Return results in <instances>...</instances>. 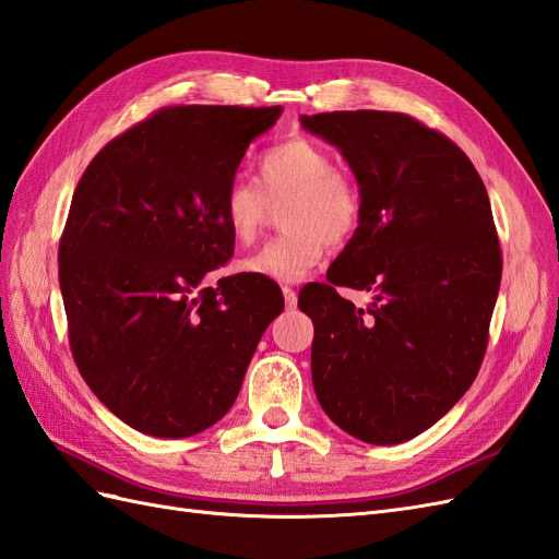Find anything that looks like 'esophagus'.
<instances>
[{
	"instance_id": "1",
	"label": "esophagus",
	"mask_w": 559,
	"mask_h": 559,
	"mask_svg": "<svg viewBox=\"0 0 559 559\" xmlns=\"http://www.w3.org/2000/svg\"><path fill=\"white\" fill-rule=\"evenodd\" d=\"M283 297H285V307L288 309L297 307V293L293 288H288V285H283Z\"/></svg>"
}]
</instances>
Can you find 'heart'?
Returning <instances> with one entry per match:
<instances>
[{"instance_id": "heart-1", "label": "heart", "mask_w": 559, "mask_h": 559, "mask_svg": "<svg viewBox=\"0 0 559 559\" xmlns=\"http://www.w3.org/2000/svg\"><path fill=\"white\" fill-rule=\"evenodd\" d=\"M288 231L246 257L240 269L257 278L297 283L321 262L328 242L345 246L364 219L361 183L347 167L333 165L321 143L295 136L257 160L254 179H234L222 193V219L242 246L260 236L271 205Z\"/></svg>"}]
</instances>
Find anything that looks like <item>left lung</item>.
Returning a JSON list of instances; mask_svg holds the SVG:
<instances>
[{
    "instance_id": "8db88e82",
    "label": "left lung",
    "mask_w": 559,
    "mask_h": 559,
    "mask_svg": "<svg viewBox=\"0 0 559 559\" xmlns=\"http://www.w3.org/2000/svg\"><path fill=\"white\" fill-rule=\"evenodd\" d=\"M302 127L340 148L364 191L328 283L299 290L313 392L352 437L402 443L447 416L484 361L503 271L489 195L469 157L406 112H319ZM337 287L374 302L354 308Z\"/></svg>"
}]
</instances>
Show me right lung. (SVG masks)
<instances>
[{
  "label": "right lung",
  "instance_id": "right-lung-1",
  "mask_svg": "<svg viewBox=\"0 0 559 559\" xmlns=\"http://www.w3.org/2000/svg\"><path fill=\"white\" fill-rule=\"evenodd\" d=\"M281 106H167L96 153L59 242L70 352L108 411L143 435L203 432L234 406L283 295L205 274L234 254L219 200Z\"/></svg>",
  "mask_w": 559,
  "mask_h": 559
}]
</instances>
